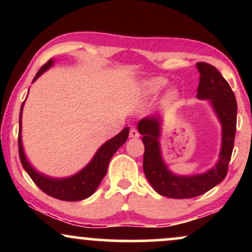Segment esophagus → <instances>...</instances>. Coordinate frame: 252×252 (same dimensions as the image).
Listing matches in <instances>:
<instances>
[{
	"mask_svg": "<svg viewBox=\"0 0 252 252\" xmlns=\"http://www.w3.org/2000/svg\"><path fill=\"white\" fill-rule=\"evenodd\" d=\"M129 137H131V138L140 137V132H138L135 128H131V129H130V131H129Z\"/></svg>",
	"mask_w": 252,
	"mask_h": 252,
	"instance_id": "1",
	"label": "esophagus"
}]
</instances>
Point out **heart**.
Instances as JSON below:
<instances>
[{
    "label": "heart",
    "mask_w": 252,
    "mask_h": 252,
    "mask_svg": "<svg viewBox=\"0 0 252 252\" xmlns=\"http://www.w3.org/2000/svg\"><path fill=\"white\" fill-rule=\"evenodd\" d=\"M163 84V80H154V82H152V88L154 90H158L162 88ZM170 96H173V94H170Z\"/></svg>",
    "instance_id": "b5f03b06"
}]
</instances>
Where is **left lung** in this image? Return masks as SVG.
Masks as SVG:
<instances>
[{
	"mask_svg": "<svg viewBox=\"0 0 252 252\" xmlns=\"http://www.w3.org/2000/svg\"><path fill=\"white\" fill-rule=\"evenodd\" d=\"M200 82L199 99H210L221 123V149L218 162L206 173L192 176L175 175L167 168L161 156L158 137L161 134L160 118L146 117L137 124L143 135V170L156 192L173 199H189L201 195L221 182L227 174L232 155L237 124V102L233 91L221 73L207 63H196Z\"/></svg>",
	"mask_w": 252,
	"mask_h": 252,
	"instance_id": "left-lung-1",
	"label": "left lung"
}]
</instances>
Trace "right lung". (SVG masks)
Instances as JSON below:
<instances>
[{"label": "right lung", "mask_w": 252, "mask_h": 252, "mask_svg": "<svg viewBox=\"0 0 252 252\" xmlns=\"http://www.w3.org/2000/svg\"><path fill=\"white\" fill-rule=\"evenodd\" d=\"M53 65V60H48L45 65L37 71L36 76L34 77L33 82L39 78L45 71H47L51 66ZM25 103V102H24ZM24 103L21 105V111H20L19 118V155L20 161H21L22 166L28 175L31 176L34 184L39 187L42 192L46 194L53 196V198L59 199L63 201H79L83 199L89 198L90 195L94 194V190L99 186L100 181L105 176L108 172V166L110 160H111L112 155L117 152L121 146L126 143V138L129 136V128L123 129L120 134L112 137L108 142H105L97 150L96 155L91 160L85 168L77 173L76 175L70 176L66 179H53L48 178V176L41 174V173L36 172L33 167L31 166L30 162L26 158L24 153V147H22L21 141V115L22 109H24Z\"/></svg>", "instance_id": "right-lung-1"}]
</instances>
